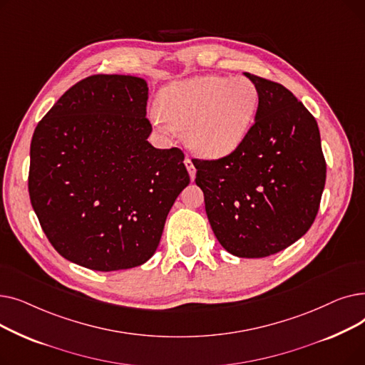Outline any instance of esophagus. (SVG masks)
Returning <instances> with one entry per match:
<instances>
[{
	"instance_id": "esophagus-1",
	"label": "esophagus",
	"mask_w": 365,
	"mask_h": 365,
	"mask_svg": "<svg viewBox=\"0 0 365 365\" xmlns=\"http://www.w3.org/2000/svg\"><path fill=\"white\" fill-rule=\"evenodd\" d=\"M185 165H186V168H187V171H189L190 180H194V179H195V173H197V170H195V165H194L192 160H190L189 157H186V160H185Z\"/></svg>"
}]
</instances>
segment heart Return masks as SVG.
Here are the masks:
<instances>
[{
	"instance_id": "heart-1",
	"label": "heart",
	"mask_w": 365,
	"mask_h": 365,
	"mask_svg": "<svg viewBox=\"0 0 365 365\" xmlns=\"http://www.w3.org/2000/svg\"><path fill=\"white\" fill-rule=\"evenodd\" d=\"M259 105V87L247 76L204 75L164 87L160 112L150 120L158 128L185 130V142L198 157L220 160L244 143Z\"/></svg>"
}]
</instances>
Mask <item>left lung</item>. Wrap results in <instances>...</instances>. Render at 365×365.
<instances>
[{"label": "left lung", "mask_w": 365, "mask_h": 365, "mask_svg": "<svg viewBox=\"0 0 365 365\" xmlns=\"http://www.w3.org/2000/svg\"><path fill=\"white\" fill-rule=\"evenodd\" d=\"M260 91L244 143L216 161H195L205 213L226 252L275 255L309 231L325 185L321 136L311 112L284 86L244 72Z\"/></svg>", "instance_id": "left-lung-1"}]
</instances>
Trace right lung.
<instances>
[{
	"instance_id": "obj_1",
	"label": "right lung",
	"mask_w": 365,
	"mask_h": 365,
	"mask_svg": "<svg viewBox=\"0 0 365 365\" xmlns=\"http://www.w3.org/2000/svg\"><path fill=\"white\" fill-rule=\"evenodd\" d=\"M146 102L143 78L93 75L34 131L31 204L56 252L72 263L112 272L148 262L189 185L183 152L148 142Z\"/></svg>"
}]
</instances>
